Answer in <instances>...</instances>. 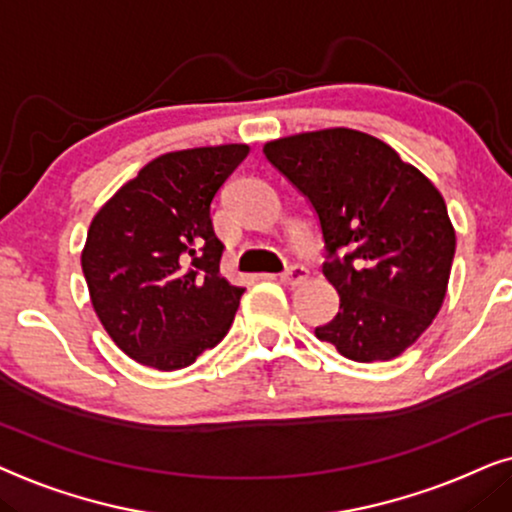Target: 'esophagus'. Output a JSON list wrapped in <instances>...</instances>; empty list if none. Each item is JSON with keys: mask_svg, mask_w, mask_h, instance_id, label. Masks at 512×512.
Instances as JSON below:
<instances>
[{"mask_svg": "<svg viewBox=\"0 0 512 512\" xmlns=\"http://www.w3.org/2000/svg\"><path fill=\"white\" fill-rule=\"evenodd\" d=\"M306 278H309V269L302 267V264H292L281 274V281L285 285H292V288H297V285H302Z\"/></svg>", "mask_w": 512, "mask_h": 512, "instance_id": "esophagus-1", "label": "esophagus"}]
</instances>
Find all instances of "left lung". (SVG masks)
Returning <instances> with one entry per match:
<instances>
[{
  "mask_svg": "<svg viewBox=\"0 0 512 512\" xmlns=\"http://www.w3.org/2000/svg\"><path fill=\"white\" fill-rule=\"evenodd\" d=\"M264 156L309 199L323 229V274L339 311L316 337L356 363L398 358L447 295L456 234L438 187L353 128L271 140Z\"/></svg>",
  "mask_w": 512,
  "mask_h": 512,
  "instance_id": "left-lung-1",
  "label": "left lung"
}]
</instances>
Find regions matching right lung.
Segmentation results:
<instances>
[{
    "instance_id": "add662e5",
    "label": "right lung",
    "mask_w": 512,
    "mask_h": 512,
    "mask_svg": "<svg viewBox=\"0 0 512 512\" xmlns=\"http://www.w3.org/2000/svg\"><path fill=\"white\" fill-rule=\"evenodd\" d=\"M248 152L217 145L161 154L95 213L81 269L95 316L135 363L182 370L234 323L245 290L220 274L224 245L210 203Z\"/></svg>"
}]
</instances>
